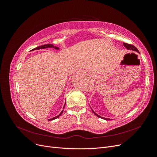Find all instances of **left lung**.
Segmentation results:
<instances>
[{"instance_id": "obj_1", "label": "left lung", "mask_w": 157, "mask_h": 157, "mask_svg": "<svg viewBox=\"0 0 157 157\" xmlns=\"http://www.w3.org/2000/svg\"><path fill=\"white\" fill-rule=\"evenodd\" d=\"M123 45H124L128 50L136 51V52H138V53H140V52L138 51V50H137V48H136L134 46H133V45H132V44H126V43H123ZM92 111H93V113H94V115H96L97 117H99V118H103V119H105V120H111V119H110V118H104V117H101V116L98 115V114H96L93 110H92Z\"/></svg>"}]
</instances>
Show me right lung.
Listing matches in <instances>:
<instances>
[{
    "label": "right lung",
    "mask_w": 157,
    "mask_h": 157,
    "mask_svg": "<svg viewBox=\"0 0 157 157\" xmlns=\"http://www.w3.org/2000/svg\"><path fill=\"white\" fill-rule=\"evenodd\" d=\"M54 48L56 49V50H59V48H58V47L54 46L53 44H44V45H42V46H38V47H36V48H33V50H31V51H33V50H40V49H44V48ZM65 105H64V106H63V109L65 108ZM63 111H61V112L59 113V115L56 116V117H54V118H50V119H49L48 121H52V120L56 119V118H58L59 116L61 115V114L63 113Z\"/></svg>",
    "instance_id": "add662e5"
}]
</instances>
